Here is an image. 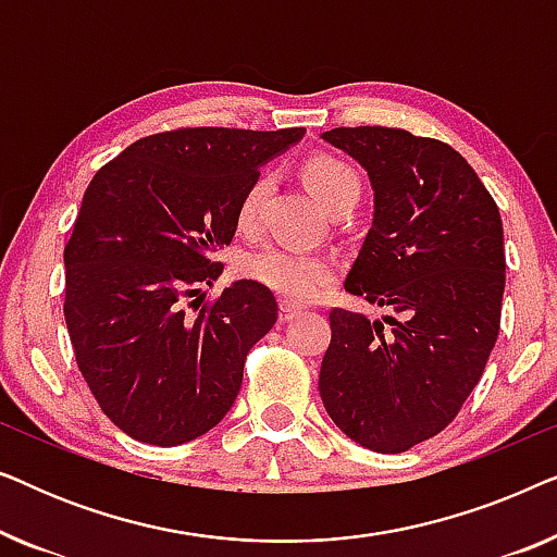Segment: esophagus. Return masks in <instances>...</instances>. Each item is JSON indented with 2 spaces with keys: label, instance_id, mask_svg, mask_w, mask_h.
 <instances>
[{
  "label": "esophagus",
  "instance_id": "obj_1",
  "mask_svg": "<svg viewBox=\"0 0 557 557\" xmlns=\"http://www.w3.org/2000/svg\"><path fill=\"white\" fill-rule=\"evenodd\" d=\"M301 314V307H296V304L292 301H281L278 304V319L281 322H292V319H296Z\"/></svg>",
  "mask_w": 557,
  "mask_h": 557
}]
</instances>
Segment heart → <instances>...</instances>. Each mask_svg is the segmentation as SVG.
I'll return each instance as SVG.
<instances>
[{"instance_id": "b5f03b06", "label": "heart", "mask_w": 557, "mask_h": 557, "mask_svg": "<svg viewBox=\"0 0 557 557\" xmlns=\"http://www.w3.org/2000/svg\"><path fill=\"white\" fill-rule=\"evenodd\" d=\"M304 177L314 189L319 200L326 208L347 200V197L360 195L362 182L352 164L342 162L332 154H314L304 164ZM265 195H269V177L256 174L243 189L238 202V225L243 231L256 227L261 218V208ZM243 273L256 284L271 288L273 294L284 296L286 301L307 304L314 301L326 286L332 284L337 263L326 253H309V250H294L284 246H265L250 253L243 263Z\"/></svg>"}]
</instances>
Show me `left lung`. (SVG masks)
<instances>
[{
  "label": "left lung",
  "instance_id": "8db88e82",
  "mask_svg": "<svg viewBox=\"0 0 557 557\" xmlns=\"http://www.w3.org/2000/svg\"><path fill=\"white\" fill-rule=\"evenodd\" d=\"M368 170L375 212L345 292L392 324L332 309L319 395L355 444L400 454L436 436L474 391L499 334L505 233L459 151L406 128L322 134Z\"/></svg>",
  "mask_w": 557,
  "mask_h": 557
}]
</instances>
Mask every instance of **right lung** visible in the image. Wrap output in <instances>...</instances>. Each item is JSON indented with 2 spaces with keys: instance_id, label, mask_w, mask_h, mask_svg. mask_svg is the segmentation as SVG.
<instances>
[{
  "instance_id": "obj_1",
  "label": "right lung",
  "mask_w": 557,
  "mask_h": 557,
  "mask_svg": "<svg viewBox=\"0 0 557 557\" xmlns=\"http://www.w3.org/2000/svg\"><path fill=\"white\" fill-rule=\"evenodd\" d=\"M304 128H177L103 164L65 246V324L98 406L141 444L180 446L223 421L250 347L276 324L269 288L240 278L212 304L243 189Z\"/></svg>"
}]
</instances>
